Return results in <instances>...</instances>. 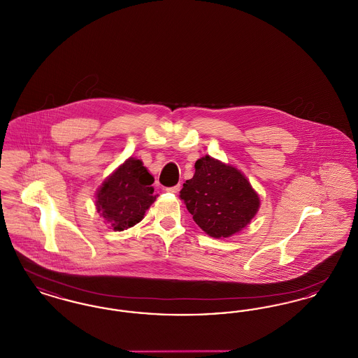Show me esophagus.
<instances>
[{
	"instance_id": "34e87169",
	"label": "esophagus",
	"mask_w": 358,
	"mask_h": 358,
	"mask_svg": "<svg viewBox=\"0 0 358 358\" xmlns=\"http://www.w3.org/2000/svg\"><path fill=\"white\" fill-rule=\"evenodd\" d=\"M165 190H166V192H169V193H177V192L180 190V185H174V187H166Z\"/></svg>"
}]
</instances>
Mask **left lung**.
<instances>
[{"instance_id": "obj_1", "label": "left lung", "mask_w": 358, "mask_h": 358, "mask_svg": "<svg viewBox=\"0 0 358 358\" xmlns=\"http://www.w3.org/2000/svg\"><path fill=\"white\" fill-rule=\"evenodd\" d=\"M193 178L180 192L196 224L212 238H228L243 229L259 209V197L235 168L205 155L196 161Z\"/></svg>"}]
</instances>
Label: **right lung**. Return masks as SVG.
<instances>
[{"label": "right lung", "mask_w": 358, "mask_h": 358, "mask_svg": "<svg viewBox=\"0 0 358 358\" xmlns=\"http://www.w3.org/2000/svg\"><path fill=\"white\" fill-rule=\"evenodd\" d=\"M153 182L143 164L129 158L99 189L96 209L115 231L127 229L141 222L153 204Z\"/></svg>", "instance_id": "obj_1"}]
</instances>
